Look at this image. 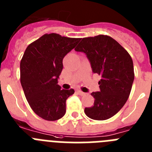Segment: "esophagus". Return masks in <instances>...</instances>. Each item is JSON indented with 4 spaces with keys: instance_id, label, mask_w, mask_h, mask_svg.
<instances>
[{
    "instance_id": "1",
    "label": "esophagus",
    "mask_w": 152,
    "mask_h": 152,
    "mask_svg": "<svg viewBox=\"0 0 152 152\" xmlns=\"http://www.w3.org/2000/svg\"><path fill=\"white\" fill-rule=\"evenodd\" d=\"M77 94H78L79 95H80V96H83V95L85 94V93L82 92V91H77Z\"/></svg>"
}]
</instances>
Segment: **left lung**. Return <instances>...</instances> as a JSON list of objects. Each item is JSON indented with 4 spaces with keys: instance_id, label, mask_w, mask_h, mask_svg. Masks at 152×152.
<instances>
[{
    "instance_id": "8db88e82",
    "label": "left lung",
    "mask_w": 152,
    "mask_h": 152,
    "mask_svg": "<svg viewBox=\"0 0 152 152\" xmlns=\"http://www.w3.org/2000/svg\"><path fill=\"white\" fill-rule=\"evenodd\" d=\"M85 53L92 72L101 76L100 91L91 94L94 106L84 113L95 120H106L117 113L128 100L134 80L133 62L128 52L110 36L83 38L76 49Z\"/></svg>"
}]
</instances>
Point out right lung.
<instances>
[{"mask_svg":"<svg viewBox=\"0 0 152 152\" xmlns=\"http://www.w3.org/2000/svg\"><path fill=\"white\" fill-rule=\"evenodd\" d=\"M56 33L45 34L29 44L20 61V83L26 100L39 117L55 121L66 112L73 89H61L58 79L63 58L80 42Z\"/></svg>","mask_w":152,"mask_h":152,"instance_id":"add662e5","label":"right lung"}]
</instances>
